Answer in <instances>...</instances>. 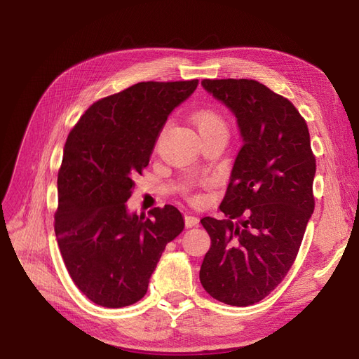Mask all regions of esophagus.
I'll return each mask as SVG.
<instances>
[{"label":"esophagus","instance_id":"1","mask_svg":"<svg viewBox=\"0 0 359 359\" xmlns=\"http://www.w3.org/2000/svg\"><path fill=\"white\" fill-rule=\"evenodd\" d=\"M186 226H187V227L199 226V219H198V217H194V215L187 214V215H186Z\"/></svg>","mask_w":359,"mask_h":359}]
</instances>
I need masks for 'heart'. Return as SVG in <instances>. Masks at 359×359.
I'll return each instance as SVG.
<instances>
[{
    "mask_svg": "<svg viewBox=\"0 0 359 359\" xmlns=\"http://www.w3.org/2000/svg\"><path fill=\"white\" fill-rule=\"evenodd\" d=\"M193 123L198 127L199 133H212V132H224L226 123L223 116L212 109H199L193 114Z\"/></svg>",
    "mask_w": 359,
    "mask_h": 359,
    "instance_id": "heart-1",
    "label": "heart"
}]
</instances>
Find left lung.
I'll use <instances>...</instances> for the list:
<instances>
[{
	"label": "left lung",
	"mask_w": 359,
	"mask_h": 359,
	"mask_svg": "<svg viewBox=\"0 0 359 359\" xmlns=\"http://www.w3.org/2000/svg\"><path fill=\"white\" fill-rule=\"evenodd\" d=\"M236 118L243 147L220 205L203 217L211 238L199 278L215 299L247 307L268 297L295 260L314 210L316 160L304 118L287 99L252 79H203Z\"/></svg>",
	"instance_id": "obj_1"
}]
</instances>
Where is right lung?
Listing matches in <instances>:
<instances>
[{"mask_svg": "<svg viewBox=\"0 0 359 359\" xmlns=\"http://www.w3.org/2000/svg\"><path fill=\"white\" fill-rule=\"evenodd\" d=\"M198 83L139 82L104 97L81 116L64 145L57 241L74 285L102 307L144 298L161 253L184 229L175 206L151 210L145 219L126 202L168 116Z\"/></svg>", "mask_w": 359, "mask_h": 359, "instance_id": "1", "label": "right lung"}]
</instances>
